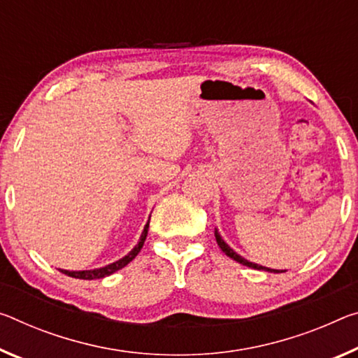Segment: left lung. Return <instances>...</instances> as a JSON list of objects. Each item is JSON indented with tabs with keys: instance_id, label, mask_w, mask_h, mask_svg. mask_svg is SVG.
<instances>
[{
	"instance_id": "left-lung-1",
	"label": "left lung",
	"mask_w": 358,
	"mask_h": 358,
	"mask_svg": "<svg viewBox=\"0 0 358 358\" xmlns=\"http://www.w3.org/2000/svg\"><path fill=\"white\" fill-rule=\"evenodd\" d=\"M215 237H217L218 245H220L221 250H223V253H224V255H228L229 258H232L234 261H237V263H241V264H243V266H247V268L263 269V271H269V272H285V271H279V269H271V268H266V266H261V264H257V263H252V261H248V259H245L243 257H241L239 253H236V252L232 250V248L228 245V243L224 242V239H223V237H221L220 231H218L217 228H215Z\"/></svg>"
}]
</instances>
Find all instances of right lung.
Masks as SVG:
<instances>
[{
    "label": "right lung",
    "instance_id": "right-lung-1",
    "mask_svg": "<svg viewBox=\"0 0 358 358\" xmlns=\"http://www.w3.org/2000/svg\"><path fill=\"white\" fill-rule=\"evenodd\" d=\"M148 228H150V220L148 223L145 224L143 231H141V236L138 239V243L135 245L132 250H130L126 257H122L121 259L115 261V263H110L103 266V268H95V269H86V271H66V269H59L60 272H64V274L70 275V277H75V279H83V280H94V279H103L106 275H111L113 272H116L119 269H122L124 266H127L130 261H132L137 255L140 253L141 247H143V243L146 241V236H148Z\"/></svg>",
    "mask_w": 358,
    "mask_h": 358
}]
</instances>
